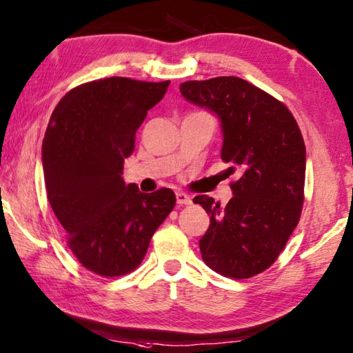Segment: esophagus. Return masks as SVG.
<instances>
[{
	"label": "esophagus",
	"mask_w": 353,
	"mask_h": 353,
	"mask_svg": "<svg viewBox=\"0 0 353 353\" xmlns=\"http://www.w3.org/2000/svg\"><path fill=\"white\" fill-rule=\"evenodd\" d=\"M176 201H177V204H181V205L192 204V198H190L187 193H182V192L176 193Z\"/></svg>",
	"instance_id": "34e87169"
}]
</instances>
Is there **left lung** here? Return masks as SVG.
Segmentation results:
<instances>
[{
	"label": "left lung",
	"mask_w": 353,
	"mask_h": 353,
	"mask_svg": "<svg viewBox=\"0 0 353 353\" xmlns=\"http://www.w3.org/2000/svg\"><path fill=\"white\" fill-rule=\"evenodd\" d=\"M179 89L188 102L218 116L221 159L232 165L229 172L240 171L226 207L205 194L193 199L210 215L199 240L203 261L223 276L251 278L276 261L299 225L303 137L286 105L239 77L185 81Z\"/></svg>",
	"instance_id": "8db88e82"
}]
</instances>
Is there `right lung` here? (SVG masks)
<instances>
[{"mask_svg": "<svg viewBox=\"0 0 353 353\" xmlns=\"http://www.w3.org/2000/svg\"><path fill=\"white\" fill-rule=\"evenodd\" d=\"M168 86L124 77L89 81L67 92L50 117L42 143L48 203L78 262L100 276L135 270L174 209L171 188L141 193L122 179L135 133Z\"/></svg>", "mask_w": 353, "mask_h": 353, "instance_id": "add662e5", "label": "right lung"}]
</instances>
